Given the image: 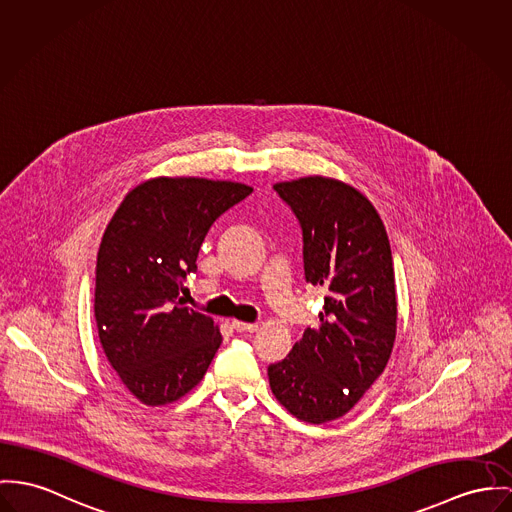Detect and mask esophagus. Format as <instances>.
<instances>
[{"mask_svg": "<svg viewBox=\"0 0 512 512\" xmlns=\"http://www.w3.org/2000/svg\"><path fill=\"white\" fill-rule=\"evenodd\" d=\"M232 329L237 333H255L259 329L257 323H245V321H232Z\"/></svg>", "mask_w": 512, "mask_h": 512, "instance_id": "obj_1", "label": "esophagus"}]
</instances>
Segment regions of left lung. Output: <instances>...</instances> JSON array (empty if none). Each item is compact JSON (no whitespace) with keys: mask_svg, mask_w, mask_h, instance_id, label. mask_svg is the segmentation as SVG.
I'll list each match as a JSON object with an SVG mask.
<instances>
[{"mask_svg":"<svg viewBox=\"0 0 512 512\" xmlns=\"http://www.w3.org/2000/svg\"><path fill=\"white\" fill-rule=\"evenodd\" d=\"M296 214L306 282L325 290L319 327L269 366L276 399L300 421L349 413L384 372L394 349L397 302L386 228L372 202L329 177L276 183Z\"/></svg>","mask_w":512,"mask_h":512,"instance_id":"8db88e82","label":"left lung"}]
</instances>
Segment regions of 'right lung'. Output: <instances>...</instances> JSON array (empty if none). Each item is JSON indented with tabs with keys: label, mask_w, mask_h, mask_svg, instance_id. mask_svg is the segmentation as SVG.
I'll use <instances>...</instances> for the list:
<instances>
[{
	"label": "right lung",
	"mask_w": 512,
	"mask_h": 512,
	"mask_svg": "<svg viewBox=\"0 0 512 512\" xmlns=\"http://www.w3.org/2000/svg\"><path fill=\"white\" fill-rule=\"evenodd\" d=\"M251 191L232 181L156 177L132 189L111 218L97 253L95 321L120 382L142 403L189 394L218 351L212 317L177 298L210 226Z\"/></svg>",
	"instance_id": "1"
}]
</instances>
